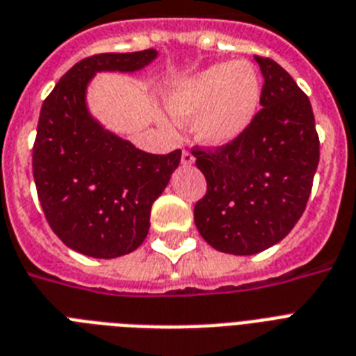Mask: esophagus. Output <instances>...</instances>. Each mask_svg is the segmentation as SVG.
Masks as SVG:
<instances>
[{
    "mask_svg": "<svg viewBox=\"0 0 356 356\" xmlns=\"http://www.w3.org/2000/svg\"><path fill=\"white\" fill-rule=\"evenodd\" d=\"M195 156L192 155V151L190 149H183V155H181V162H183L184 166H190V164H194Z\"/></svg>",
    "mask_w": 356,
    "mask_h": 356,
    "instance_id": "esophagus-1",
    "label": "esophagus"
}]
</instances>
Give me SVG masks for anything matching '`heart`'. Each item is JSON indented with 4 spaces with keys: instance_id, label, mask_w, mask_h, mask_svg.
I'll return each instance as SVG.
<instances>
[{
    "instance_id": "obj_1",
    "label": "heart",
    "mask_w": 356,
    "mask_h": 356,
    "mask_svg": "<svg viewBox=\"0 0 356 356\" xmlns=\"http://www.w3.org/2000/svg\"><path fill=\"white\" fill-rule=\"evenodd\" d=\"M262 83L245 60L220 63L175 81L166 107L175 120H194L195 136L209 145H223L242 136L259 111Z\"/></svg>"
}]
</instances>
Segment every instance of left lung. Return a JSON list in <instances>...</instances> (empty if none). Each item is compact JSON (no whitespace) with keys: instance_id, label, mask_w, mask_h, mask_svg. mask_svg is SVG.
<instances>
[{"instance_id":"left-lung-1","label":"left lung","mask_w":356,"mask_h":356,"mask_svg":"<svg viewBox=\"0 0 356 356\" xmlns=\"http://www.w3.org/2000/svg\"><path fill=\"white\" fill-rule=\"evenodd\" d=\"M264 85L248 131L229 144L192 147L207 179L194 207L197 231L212 248L254 254L281 242L303 216L320 138L309 97L275 60L254 55Z\"/></svg>"}]
</instances>
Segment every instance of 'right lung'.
<instances>
[{
  "mask_svg": "<svg viewBox=\"0 0 356 356\" xmlns=\"http://www.w3.org/2000/svg\"><path fill=\"white\" fill-rule=\"evenodd\" d=\"M155 49L99 53L75 64L42 103L33 177L49 227L70 249L114 259L138 248L153 201L181 162V149L153 155L90 118L85 90L96 72H136Z\"/></svg>",
  "mask_w": 356,
  "mask_h": 356,
  "instance_id": "right-lung-1",
  "label": "right lung"
}]
</instances>
